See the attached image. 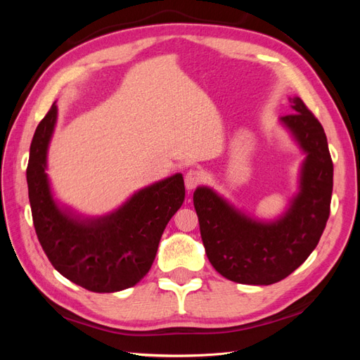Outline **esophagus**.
<instances>
[{"label":"esophagus","instance_id":"obj_1","mask_svg":"<svg viewBox=\"0 0 360 360\" xmlns=\"http://www.w3.org/2000/svg\"><path fill=\"white\" fill-rule=\"evenodd\" d=\"M201 180H202L201 174L198 171L191 169V171L186 172V176H184V186H186L188 191H192V189H195V188L198 186V184L201 183Z\"/></svg>","mask_w":360,"mask_h":360}]
</instances>
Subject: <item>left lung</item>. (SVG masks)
<instances>
[{
	"label": "left lung",
	"instance_id": "8db88e82",
	"mask_svg": "<svg viewBox=\"0 0 360 360\" xmlns=\"http://www.w3.org/2000/svg\"><path fill=\"white\" fill-rule=\"evenodd\" d=\"M279 122L304 153L299 192L274 221H261L209 186L193 192L207 258L216 271L238 284L270 285L287 278L319 245L330 213L333 163L328 138L300 97Z\"/></svg>",
	"mask_w": 360,
	"mask_h": 360
}]
</instances>
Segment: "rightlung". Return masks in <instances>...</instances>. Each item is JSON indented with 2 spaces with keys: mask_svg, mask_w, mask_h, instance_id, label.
I'll use <instances>...</instances> for the list:
<instances>
[{
  "mask_svg": "<svg viewBox=\"0 0 360 360\" xmlns=\"http://www.w3.org/2000/svg\"><path fill=\"white\" fill-rule=\"evenodd\" d=\"M57 114L53 103L30 147L28 198L39 242L51 264L76 285L94 292L134 287L148 274L163 230L184 201L183 176L136 191L108 214H79L53 198L46 174Z\"/></svg>",
  "mask_w": 360,
  "mask_h": 360,
  "instance_id": "right-lung-1",
  "label": "right lung"
}]
</instances>
